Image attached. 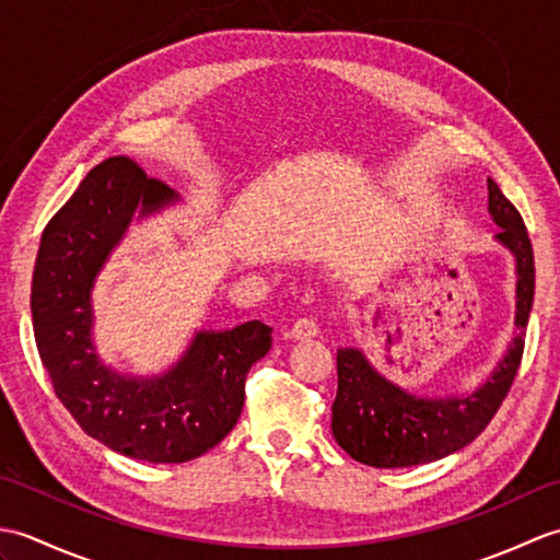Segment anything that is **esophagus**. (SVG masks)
<instances>
[{
    "label": "esophagus",
    "instance_id": "34e87169",
    "mask_svg": "<svg viewBox=\"0 0 560 560\" xmlns=\"http://www.w3.org/2000/svg\"><path fill=\"white\" fill-rule=\"evenodd\" d=\"M319 335V325L315 317H299L291 327V337L293 339H311Z\"/></svg>",
    "mask_w": 560,
    "mask_h": 560
}]
</instances>
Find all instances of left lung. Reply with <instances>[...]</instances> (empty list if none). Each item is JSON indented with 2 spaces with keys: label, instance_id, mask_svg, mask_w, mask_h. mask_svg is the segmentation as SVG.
Here are the masks:
<instances>
[{
  "label": "left lung",
  "instance_id": "1",
  "mask_svg": "<svg viewBox=\"0 0 560 560\" xmlns=\"http://www.w3.org/2000/svg\"><path fill=\"white\" fill-rule=\"evenodd\" d=\"M489 213L501 243L517 265L515 327L503 361L469 395L419 397L380 375L359 349L337 351V399L331 433L349 455L377 469L413 467L443 459L477 438L501 409L525 351L534 301V253L520 211L489 177Z\"/></svg>",
  "mask_w": 560,
  "mask_h": 560
}]
</instances>
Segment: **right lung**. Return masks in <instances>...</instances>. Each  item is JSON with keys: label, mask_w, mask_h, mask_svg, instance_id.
<instances>
[{"label": "right lung", "mask_w": 560, "mask_h": 560, "mask_svg": "<svg viewBox=\"0 0 560 560\" xmlns=\"http://www.w3.org/2000/svg\"><path fill=\"white\" fill-rule=\"evenodd\" d=\"M177 195L127 156L96 165L45 225L33 269L31 313L55 395L83 433L132 459L180 464L233 431L245 377L271 349V327L253 319L197 331L168 373H115L93 347L91 291L132 217H149Z\"/></svg>", "instance_id": "obj_1"}]
</instances>
